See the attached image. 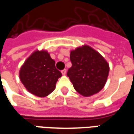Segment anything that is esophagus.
I'll list each match as a JSON object with an SVG mask.
<instances>
[{
    "label": "esophagus",
    "mask_w": 134,
    "mask_h": 134,
    "mask_svg": "<svg viewBox=\"0 0 134 134\" xmlns=\"http://www.w3.org/2000/svg\"><path fill=\"white\" fill-rule=\"evenodd\" d=\"M61 72H62V74L63 75H66V72H67V70L64 69V70H62Z\"/></svg>",
    "instance_id": "esophagus-1"
}]
</instances>
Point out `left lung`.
I'll return each instance as SVG.
<instances>
[{"label":"left lung","mask_w":134,"mask_h":134,"mask_svg":"<svg viewBox=\"0 0 134 134\" xmlns=\"http://www.w3.org/2000/svg\"><path fill=\"white\" fill-rule=\"evenodd\" d=\"M70 58L72 67L67 75L77 93L87 97L103 89L108 76L109 65L98 52L85 45L72 51Z\"/></svg>","instance_id":"left-lung-1"}]
</instances>
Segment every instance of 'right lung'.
I'll return each mask as SVG.
<instances>
[{"label": "right lung", "mask_w": 134, "mask_h": 134, "mask_svg": "<svg viewBox=\"0 0 134 134\" xmlns=\"http://www.w3.org/2000/svg\"><path fill=\"white\" fill-rule=\"evenodd\" d=\"M20 80L29 92L46 97L55 89L62 73L55 62L46 51H36L26 60L20 70Z\"/></svg>", "instance_id": "right-lung-1"}]
</instances>
